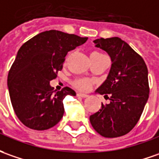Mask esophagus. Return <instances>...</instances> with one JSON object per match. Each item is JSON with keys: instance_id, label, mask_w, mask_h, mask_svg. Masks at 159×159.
I'll list each match as a JSON object with an SVG mask.
<instances>
[{"instance_id": "obj_1", "label": "esophagus", "mask_w": 159, "mask_h": 159, "mask_svg": "<svg viewBox=\"0 0 159 159\" xmlns=\"http://www.w3.org/2000/svg\"><path fill=\"white\" fill-rule=\"evenodd\" d=\"M77 97H80V98H87L88 97V95L87 94H84V93H81V92H78L77 93Z\"/></svg>"}]
</instances>
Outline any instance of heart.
<instances>
[{
    "mask_svg": "<svg viewBox=\"0 0 159 159\" xmlns=\"http://www.w3.org/2000/svg\"><path fill=\"white\" fill-rule=\"evenodd\" d=\"M75 86L79 89H81V90H88L90 88V86H91V83H90V81L89 79L82 78V79H78L75 82Z\"/></svg>",
    "mask_w": 159,
    "mask_h": 159,
    "instance_id": "b5f03b06",
    "label": "heart"
}]
</instances>
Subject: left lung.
<instances>
[{"mask_svg":"<svg viewBox=\"0 0 159 159\" xmlns=\"http://www.w3.org/2000/svg\"><path fill=\"white\" fill-rule=\"evenodd\" d=\"M111 57V70L96 93L105 95L109 103L89 116L95 130L104 138L129 132L142 115L149 98L147 66L143 59L119 37L94 41Z\"/></svg>","mask_w":159,"mask_h":159,"instance_id":"obj_1","label":"left lung"}]
</instances>
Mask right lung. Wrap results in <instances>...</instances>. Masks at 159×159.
I'll use <instances>...</instances> for the list:
<instances>
[{"mask_svg":"<svg viewBox=\"0 0 159 159\" xmlns=\"http://www.w3.org/2000/svg\"><path fill=\"white\" fill-rule=\"evenodd\" d=\"M80 37L58 30L36 34L18 50L7 75L12 106L23 125L44 130L57 125L64 113L63 99L75 96L72 89L55 90L49 82L57 77L69 51L84 44Z\"/></svg>","mask_w":159,"mask_h":159,"instance_id":"1","label":"right lung"}]
</instances>
